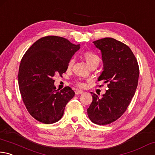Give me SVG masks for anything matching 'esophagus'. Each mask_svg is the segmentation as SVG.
<instances>
[{
  "instance_id": "obj_1",
  "label": "esophagus",
  "mask_w": 155,
  "mask_h": 155,
  "mask_svg": "<svg viewBox=\"0 0 155 155\" xmlns=\"http://www.w3.org/2000/svg\"><path fill=\"white\" fill-rule=\"evenodd\" d=\"M82 93H84V91H78V90L75 91V94H82Z\"/></svg>"
}]
</instances>
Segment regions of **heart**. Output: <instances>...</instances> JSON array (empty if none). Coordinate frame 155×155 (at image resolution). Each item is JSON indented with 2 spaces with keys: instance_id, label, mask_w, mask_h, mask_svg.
<instances>
[{
  "instance_id": "b5f03b06",
  "label": "heart",
  "mask_w": 155,
  "mask_h": 155,
  "mask_svg": "<svg viewBox=\"0 0 155 155\" xmlns=\"http://www.w3.org/2000/svg\"><path fill=\"white\" fill-rule=\"evenodd\" d=\"M84 58L86 62H88V64L90 65V66L93 64H99L100 61H101L100 57L97 55V54L89 51H86L84 53ZM75 57H72V58L69 61V62H68V67H72L73 65L75 63ZM76 84H77L78 86H79V87L81 88H84L86 86V84L82 82V81H78V82H76Z\"/></svg>"
}]
</instances>
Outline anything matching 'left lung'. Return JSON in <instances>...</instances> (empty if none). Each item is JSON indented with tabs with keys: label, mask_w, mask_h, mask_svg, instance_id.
I'll return each mask as SVG.
<instances>
[{
	"label": "left lung",
	"mask_w": 155,
	"mask_h": 155,
	"mask_svg": "<svg viewBox=\"0 0 155 155\" xmlns=\"http://www.w3.org/2000/svg\"><path fill=\"white\" fill-rule=\"evenodd\" d=\"M93 43L101 51L104 62L98 81L107 83L109 89L101 98L91 92L93 101L87 112L93 123L106 125L118 120L129 106L136 91L140 69L134 53L124 43L109 37Z\"/></svg>",
	"instance_id": "8db88e82"
}]
</instances>
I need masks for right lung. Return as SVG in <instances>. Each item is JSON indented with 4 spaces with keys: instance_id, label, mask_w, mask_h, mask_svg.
Returning a JSON list of instances; mask_svg holds the SVG:
<instances>
[{
    "instance_id": "right-lung-1",
    "label": "right lung",
    "mask_w": 155,
    "mask_h": 155,
    "mask_svg": "<svg viewBox=\"0 0 155 155\" xmlns=\"http://www.w3.org/2000/svg\"><path fill=\"white\" fill-rule=\"evenodd\" d=\"M79 49L80 45L65 38L46 36L35 42L21 58L18 76L21 98L28 113L40 123L58 121L74 97L69 86L56 90L53 78L58 74L62 77Z\"/></svg>"
}]
</instances>
